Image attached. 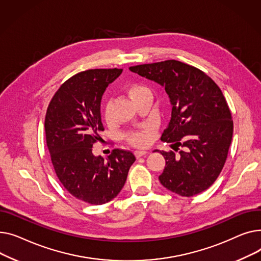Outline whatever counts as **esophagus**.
Masks as SVG:
<instances>
[{
	"instance_id": "esophagus-1",
	"label": "esophagus",
	"mask_w": 261,
	"mask_h": 261,
	"mask_svg": "<svg viewBox=\"0 0 261 261\" xmlns=\"http://www.w3.org/2000/svg\"><path fill=\"white\" fill-rule=\"evenodd\" d=\"M146 154H147L146 150H135V156L137 158H140V157H142V156H144Z\"/></svg>"
}]
</instances>
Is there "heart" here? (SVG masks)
Segmentation results:
<instances>
[{"mask_svg": "<svg viewBox=\"0 0 261 261\" xmlns=\"http://www.w3.org/2000/svg\"><path fill=\"white\" fill-rule=\"evenodd\" d=\"M126 93L129 96V98L136 102L140 97H142L143 95L149 93V90L147 87H145L144 85L140 84V83H130L127 87H126ZM104 118L107 122H110L113 118V105L111 102H107L104 106ZM155 132V127L147 124L145 125L142 129L139 130H133V132H128L125 135L126 140L132 143L133 145L136 146H144L145 144L148 143L151 135L154 134Z\"/></svg>", "mask_w": 261, "mask_h": 261, "instance_id": "b5f03b06", "label": "heart"}]
</instances>
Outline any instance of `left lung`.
Instances as JSON below:
<instances>
[{
    "instance_id": "left-lung-1",
    "label": "left lung",
    "mask_w": 261,
    "mask_h": 261,
    "mask_svg": "<svg viewBox=\"0 0 261 261\" xmlns=\"http://www.w3.org/2000/svg\"><path fill=\"white\" fill-rule=\"evenodd\" d=\"M129 70L162 85L172 103L161 140L181 149L178 154L160 151L165 159L161 185L185 197L204 192L220 175L233 137V119L221 89L202 70L176 60Z\"/></svg>"
}]
</instances>
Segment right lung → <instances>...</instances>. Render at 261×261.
I'll return each mask as SVG.
<instances>
[{"label": "right lung", "instance_id": "add662e5", "mask_svg": "<svg viewBox=\"0 0 261 261\" xmlns=\"http://www.w3.org/2000/svg\"><path fill=\"white\" fill-rule=\"evenodd\" d=\"M121 68L78 72L54 95L45 116V136L56 175L66 191L89 204H103L124 187L136 157L115 148L103 157L93 155V145L104 130L100 103L106 87Z\"/></svg>", "mask_w": 261, "mask_h": 261}]
</instances>
